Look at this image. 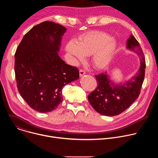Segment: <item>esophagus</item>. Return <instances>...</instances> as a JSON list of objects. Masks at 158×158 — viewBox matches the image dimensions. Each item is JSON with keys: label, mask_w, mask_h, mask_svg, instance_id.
I'll use <instances>...</instances> for the list:
<instances>
[{"label": "esophagus", "mask_w": 158, "mask_h": 158, "mask_svg": "<svg viewBox=\"0 0 158 158\" xmlns=\"http://www.w3.org/2000/svg\"><path fill=\"white\" fill-rule=\"evenodd\" d=\"M85 74V71H84V70H82V69H81L80 71H79V75H80V77H82V76H83L84 74Z\"/></svg>", "instance_id": "obj_1"}]
</instances>
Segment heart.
Returning <instances> with one entry per match:
<instances>
[{
    "label": "heart",
    "instance_id": "b5f03b06",
    "mask_svg": "<svg viewBox=\"0 0 158 158\" xmlns=\"http://www.w3.org/2000/svg\"><path fill=\"white\" fill-rule=\"evenodd\" d=\"M105 34H92L81 38L76 43L67 44L66 51L77 60L84 61L85 56H92V63L99 70L104 69L113 60L116 51V42Z\"/></svg>",
    "mask_w": 158,
    "mask_h": 158
}]
</instances>
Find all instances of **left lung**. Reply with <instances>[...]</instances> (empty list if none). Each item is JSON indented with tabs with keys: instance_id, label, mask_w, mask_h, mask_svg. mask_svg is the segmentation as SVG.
<instances>
[{
	"instance_id": "1",
	"label": "left lung",
	"mask_w": 158,
	"mask_h": 158,
	"mask_svg": "<svg viewBox=\"0 0 158 158\" xmlns=\"http://www.w3.org/2000/svg\"><path fill=\"white\" fill-rule=\"evenodd\" d=\"M127 49L136 54L140 59L138 72L130 79L121 84H115L106 72L96 75L98 87L89 94L88 100L99 114L114 116L127 109L140 94L144 81L146 62L143 50L138 41L131 35L126 42Z\"/></svg>"
}]
</instances>
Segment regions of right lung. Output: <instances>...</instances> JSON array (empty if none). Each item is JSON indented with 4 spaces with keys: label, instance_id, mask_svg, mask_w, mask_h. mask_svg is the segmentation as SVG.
<instances>
[{
    "label": "right lung",
    "instance_id": "right-lung-1",
    "mask_svg": "<svg viewBox=\"0 0 158 158\" xmlns=\"http://www.w3.org/2000/svg\"><path fill=\"white\" fill-rule=\"evenodd\" d=\"M66 28L43 22L26 34L15 54L14 70L21 96L36 111H52L62 101V87L79 78L77 67L58 52Z\"/></svg>",
    "mask_w": 158,
    "mask_h": 158
}]
</instances>
